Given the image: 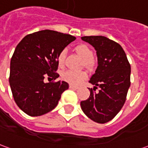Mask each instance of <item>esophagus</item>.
<instances>
[{"mask_svg":"<svg viewBox=\"0 0 148 148\" xmlns=\"http://www.w3.org/2000/svg\"><path fill=\"white\" fill-rule=\"evenodd\" d=\"M70 88L73 89V90H77L79 88V86H74V85H70Z\"/></svg>","mask_w":148,"mask_h":148,"instance_id":"obj_1","label":"esophagus"}]
</instances>
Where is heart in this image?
I'll use <instances>...</instances> for the list:
<instances>
[{
	"label": "heart",
	"mask_w": 148,
	"mask_h": 148,
	"mask_svg": "<svg viewBox=\"0 0 148 148\" xmlns=\"http://www.w3.org/2000/svg\"><path fill=\"white\" fill-rule=\"evenodd\" d=\"M74 51L77 55L84 60V65L86 66H90L93 63V51L86 44H80L75 47ZM65 55L66 51L62 50L58 53L57 56V63L58 67H62L64 66ZM62 79L71 85H78L88 77V74L86 71H74L71 70L63 71L61 74Z\"/></svg>",
	"instance_id": "b5f03b06"
}]
</instances>
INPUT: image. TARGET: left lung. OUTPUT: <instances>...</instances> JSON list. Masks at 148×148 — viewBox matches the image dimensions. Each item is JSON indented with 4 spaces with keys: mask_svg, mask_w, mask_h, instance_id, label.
Instances as JSON below:
<instances>
[{
    "mask_svg": "<svg viewBox=\"0 0 148 148\" xmlns=\"http://www.w3.org/2000/svg\"><path fill=\"white\" fill-rule=\"evenodd\" d=\"M97 51L98 66L89 81L95 85L90 89V97L81 101V108L88 117L99 124L109 122L124 106L130 87L131 66L121 46L107 37L83 36ZM97 87L98 93L94 92Z\"/></svg>",
    "mask_w": 148,
    "mask_h": 148,
    "instance_id": "1",
    "label": "left lung"
}]
</instances>
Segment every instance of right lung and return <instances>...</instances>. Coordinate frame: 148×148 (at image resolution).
Segmentation results:
<instances>
[{"mask_svg": "<svg viewBox=\"0 0 148 148\" xmlns=\"http://www.w3.org/2000/svg\"><path fill=\"white\" fill-rule=\"evenodd\" d=\"M76 38L52 30L27 35L18 43L10 62L9 84L18 107L31 116L46 114L57 106L62 93L69 88L56 82L59 74L57 56ZM47 76L53 80L44 84Z\"/></svg>", "mask_w": 148, "mask_h": 148, "instance_id": "1", "label": "right lung"}]
</instances>
